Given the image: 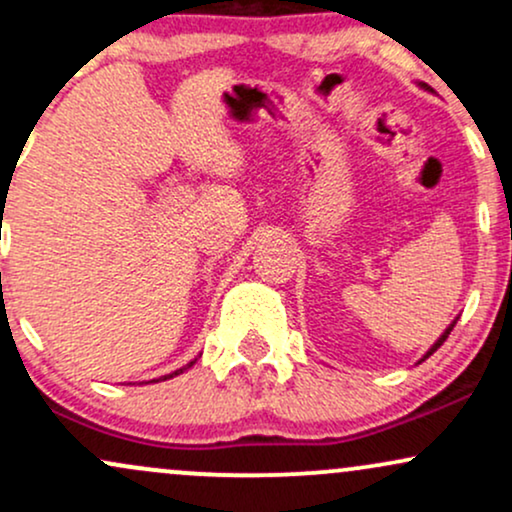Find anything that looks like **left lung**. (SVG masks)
<instances>
[{
    "label": "left lung",
    "instance_id": "1",
    "mask_svg": "<svg viewBox=\"0 0 512 512\" xmlns=\"http://www.w3.org/2000/svg\"><path fill=\"white\" fill-rule=\"evenodd\" d=\"M424 88H426V86H424ZM455 322H457V320H455ZM455 322H452V325L448 327V330H445L443 334H440V337H438V342H436V344H433V346H431V349H428V351H426V354H424V358H421V361H426V358H428V356H431V354H433V351H436V349H440V344H443V342H445V339H448V334L452 332V327H455Z\"/></svg>",
    "mask_w": 512,
    "mask_h": 512
}]
</instances>
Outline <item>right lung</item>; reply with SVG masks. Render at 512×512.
<instances>
[{
    "mask_svg": "<svg viewBox=\"0 0 512 512\" xmlns=\"http://www.w3.org/2000/svg\"><path fill=\"white\" fill-rule=\"evenodd\" d=\"M195 361H197V358H195ZM195 361H190V363H187V366H182L180 370H175V373H170V375H163V378H156V380H151V383H158V380H168V378H173V375H180L182 370H187V368H190V366H195Z\"/></svg>",
    "mask_w": 512,
    "mask_h": 512,
    "instance_id": "add662e5",
    "label": "right lung"
}]
</instances>
